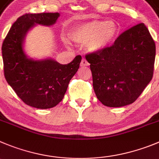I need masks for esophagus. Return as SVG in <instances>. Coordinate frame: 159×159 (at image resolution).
I'll return each mask as SVG.
<instances>
[{
	"label": "esophagus",
	"mask_w": 159,
	"mask_h": 159,
	"mask_svg": "<svg viewBox=\"0 0 159 159\" xmlns=\"http://www.w3.org/2000/svg\"><path fill=\"white\" fill-rule=\"evenodd\" d=\"M89 65V63H88V61H87L86 59H82V60H81V66H87Z\"/></svg>",
	"instance_id": "esophagus-1"
}]
</instances>
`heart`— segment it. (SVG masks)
Here are the masks:
<instances>
[{
    "label": "heart",
    "mask_w": 159,
    "mask_h": 159,
    "mask_svg": "<svg viewBox=\"0 0 159 159\" xmlns=\"http://www.w3.org/2000/svg\"><path fill=\"white\" fill-rule=\"evenodd\" d=\"M118 32L119 28L115 22L93 20L76 26L70 34V38L79 44L88 43L90 51L99 52L113 43Z\"/></svg>",
    "instance_id": "b5f03b06"
}]
</instances>
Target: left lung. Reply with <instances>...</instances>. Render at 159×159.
<instances>
[{
  "label": "left lung",
  "mask_w": 159,
  "mask_h": 159,
  "mask_svg": "<svg viewBox=\"0 0 159 159\" xmlns=\"http://www.w3.org/2000/svg\"><path fill=\"white\" fill-rule=\"evenodd\" d=\"M155 49V41L141 23L124 31L112 45L85 55L98 100L110 107L136 101L152 79Z\"/></svg>",
  "instance_id": "obj_1"
}]
</instances>
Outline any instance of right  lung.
I'll return each instance as SVG.
<instances>
[{"mask_svg": "<svg viewBox=\"0 0 159 159\" xmlns=\"http://www.w3.org/2000/svg\"><path fill=\"white\" fill-rule=\"evenodd\" d=\"M59 13H26L13 23L2 44L4 74L7 82L22 101L38 109L56 107L63 100L68 84L78 71L81 60L77 56L67 64L53 59L34 61L23 49L26 32L36 23L50 26Z\"/></svg>", "mask_w": 159, "mask_h": 159, "instance_id": "right-lung-1", "label": "right lung"}]
</instances>
